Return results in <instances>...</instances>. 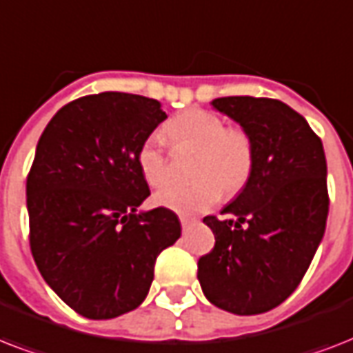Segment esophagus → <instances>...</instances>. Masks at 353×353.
<instances>
[{
    "label": "esophagus",
    "instance_id": "obj_1",
    "mask_svg": "<svg viewBox=\"0 0 353 353\" xmlns=\"http://www.w3.org/2000/svg\"><path fill=\"white\" fill-rule=\"evenodd\" d=\"M179 220H181V227H183V229H188V227L196 223V220H194V218H185V216H181Z\"/></svg>",
    "mask_w": 353,
    "mask_h": 353
}]
</instances>
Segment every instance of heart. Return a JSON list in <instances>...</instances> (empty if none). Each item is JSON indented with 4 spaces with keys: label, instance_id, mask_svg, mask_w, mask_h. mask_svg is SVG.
I'll return each mask as SVG.
<instances>
[{
    "label": "heart",
    "instance_id": "b5f03b06",
    "mask_svg": "<svg viewBox=\"0 0 353 353\" xmlns=\"http://www.w3.org/2000/svg\"><path fill=\"white\" fill-rule=\"evenodd\" d=\"M163 135L174 150H192L190 183H172L155 194V203L179 214H196L216 205L223 196H234L251 179L254 144L241 128H227L225 121L205 110L177 113L163 126ZM139 168L150 187L170 181V155L159 135L144 139L137 154Z\"/></svg>",
    "mask_w": 353,
    "mask_h": 353
}]
</instances>
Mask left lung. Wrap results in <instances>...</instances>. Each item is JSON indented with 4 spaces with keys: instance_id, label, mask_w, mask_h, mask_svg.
Masks as SVG:
<instances>
[{
    "instance_id": "left-lung-1",
    "label": "left lung",
    "mask_w": 353,
    "mask_h": 353,
    "mask_svg": "<svg viewBox=\"0 0 353 353\" xmlns=\"http://www.w3.org/2000/svg\"><path fill=\"white\" fill-rule=\"evenodd\" d=\"M249 133L251 179L221 210L205 216L214 249L199 258L198 280L214 306L236 315L273 310L296 290L328 218L326 157L301 113L274 99L221 97L210 102Z\"/></svg>"
}]
</instances>
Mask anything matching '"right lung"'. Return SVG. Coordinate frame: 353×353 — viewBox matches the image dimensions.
Segmentation results:
<instances>
[{
    "instance_id": "right-lung-1",
    "label": "right lung",
    "mask_w": 353,
    "mask_h": 353,
    "mask_svg": "<svg viewBox=\"0 0 353 353\" xmlns=\"http://www.w3.org/2000/svg\"><path fill=\"white\" fill-rule=\"evenodd\" d=\"M161 104L106 91L49 121L27 176L29 241L43 280L82 317L102 321L146 299L159 252L181 236L176 212H137L150 196L139 168Z\"/></svg>"
}]
</instances>
